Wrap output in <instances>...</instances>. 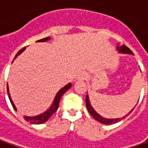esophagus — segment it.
<instances>
[{
  "label": "esophagus",
  "mask_w": 148,
  "mask_h": 148,
  "mask_svg": "<svg viewBox=\"0 0 148 148\" xmlns=\"http://www.w3.org/2000/svg\"><path fill=\"white\" fill-rule=\"evenodd\" d=\"M86 77H87L86 74L84 72H82L78 75V79H81V80H85V79H86Z\"/></svg>",
  "instance_id": "obj_1"
}]
</instances>
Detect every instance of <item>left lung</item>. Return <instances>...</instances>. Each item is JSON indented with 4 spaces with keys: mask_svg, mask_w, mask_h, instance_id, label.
Returning a JSON list of instances; mask_svg holds the SVG:
<instances>
[{
    "mask_svg": "<svg viewBox=\"0 0 148 148\" xmlns=\"http://www.w3.org/2000/svg\"><path fill=\"white\" fill-rule=\"evenodd\" d=\"M117 50L119 51V53H128V54H133V52L128 49V47H126L125 45H122V46H118L117 47ZM86 108H87V110L89 111V113L90 114V115L94 118L95 119H96L97 121H99L101 123H104V124H113V123H115L119 122L120 120H122L123 119H125V117L128 116V114H130V113L134 110V109L131 111H129L127 115H124L123 118H119V119H105L103 117H101L99 115V114H97L94 109L92 108V106L90 105V99H89L88 95H86Z\"/></svg>",
    "mask_w": 148,
    "mask_h": 148,
    "instance_id": "8db88e82",
    "label": "left lung"
}]
</instances>
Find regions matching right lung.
I'll list each match as a JSON object with an SVG mask.
<instances>
[{
    "mask_svg": "<svg viewBox=\"0 0 148 148\" xmlns=\"http://www.w3.org/2000/svg\"><path fill=\"white\" fill-rule=\"evenodd\" d=\"M49 39H50V38L48 37V38H42V39H40V40H38L37 42H45V41H48V40H49ZM25 49V47L20 49V51L17 53V54L15 55V58H16L18 55H20V54ZM71 83H68L67 85H66L64 87H62V88L57 93V95H56V96H55V98H54L53 102V104H52L51 106L49 108V110H47L45 112H43V114H38V115H36V116H33V117L25 116L24 117V118H25V119L26 121H28V122L30 123H33V124H41V123H43L46 122V121L49 119V118L52 116L54 113L57 111L58 108V106H59L60 100H61V98H62V95L64 94L68 89L71 88ZM7 94H8L9 99H10V101L11 105H12V106H13L14 110H16V108H15L14 103H13V101H12V99H11V97H10V93H9L8 85H7Z\"/></svg>",
    "mask_w": 148,
    "mask_h": 148,
    "instance_id": "1",
    "label": "right lung"
}]
</instances>
